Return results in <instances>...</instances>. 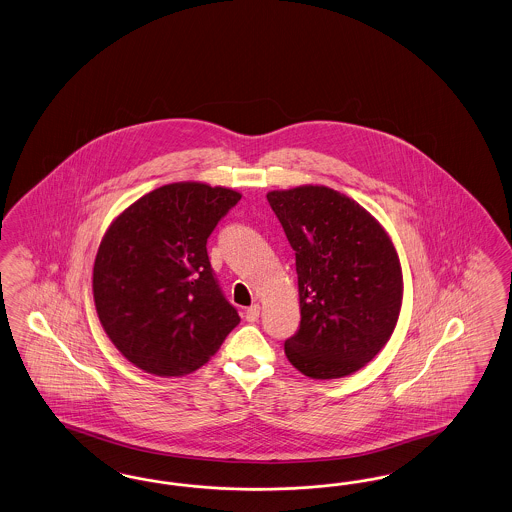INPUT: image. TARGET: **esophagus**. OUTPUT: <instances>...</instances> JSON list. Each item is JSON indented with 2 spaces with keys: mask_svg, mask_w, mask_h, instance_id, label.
<instances>
[{
  "mask_svg": "<svg viewBox=\"0 0 512 512\" xmlns=\"http://www.w3.org/2000/svg\"><path fill=\"white\" fill-rule=\"evenodd\" d=\"M259 312H261V307H259V305H251V307L247 308V322H257V320H259Z\"/></svg>",
  "mask_w": 512,
  "mask_h": 512,
  "instance_id": "34e87169",
  "label": "esophagus"
}]
</instances>
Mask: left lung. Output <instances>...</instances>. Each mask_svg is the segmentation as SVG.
<instances>
[{"instance_id":"8db88e82","label":"left lung","mask_w":512,"mask_h":512,"mask_svg":"<svg viewBox=\"0 0 512 512\" xmlns=\"http://www.w3.org/2000/svg\"><path fill=\"white\" fill-rule=\"evenodd\" d=\"M266 200L295 251L301 324L284 345L287 360L312 379L364 368L387 345L402 307L389 234L328 186L272 190Z\"/></svg>"}]
</instances>
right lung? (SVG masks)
<instances>
[{
  "label": "right lung",
  "mask_w": 512,
  "mask_h": 512,
  "mask_svg": "<svg viewBox=\"0 0 512 512\" xmlns=\"http://www.w3.org/2000/svg\"><path fill=\"white\" fill-rule=\"evenodd\" d=\"M242 194L223 186H160L108 226L93 266V297L114 347L160 377L192 373L240 316L223 295L207 238Z\"/></svg>",
  "instance_id": "obj_1"
}]
</instances>
